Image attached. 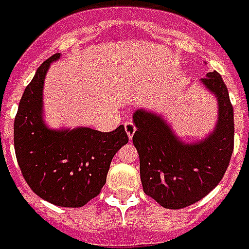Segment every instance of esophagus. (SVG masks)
<instances>
[{"instance_id":"obj_1","label":"esophagus","mask_w":249,"mask_h":249,"mask_svg":"<svg viewBox=\"0 0 249 249\" xmlns=\"http://www.w3.org/2000/svg\"><path fill=\"white\" fill-rule=\"evenodd\" d=\"M124 130H126V134H127V137L130 139L133 138V135L135 134V130H137V127H135V124H134L133 122H124Z\"/></svg>"}]
</instances>
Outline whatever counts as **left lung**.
I'll return each instance as SVG.
<instances>
[{"instance_id":"8db88e82","label":"left lung","mask_w":249,"mask_h":249,"mask_svg":"<svg viewBox=\"0 0 249 249\" xmlns=\"http://www.w3.org/2000/svg\"><path fill=\"white\" fill-rule=\"evenodd\" d=\"M201 83L217 100V121L204 138L184 141L156 111L138 108L133 114L142 186L166 209L189 206L212 192L233 151V108L223 77L208 72Z\"/></svg>"}]
</instances>
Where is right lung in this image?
<instances>
[{"label": "right lung", "mask_w": 249, "mask_h": 249, "mask_svg": "<svg viewBox=\"0 0 249 249\" xmlns=\"http://www.w3.org/2000/svg\"><path fill=\"white\" fill-rule=\"evenodd\" d=\"M53 54L28 84L15 119V150L26 184L43 200L80 208L100 193L110 163L128 142L124 127L102 133L89 127L52 128L44 119V83Z\"/></svg>", "instance_id": "right-lung-1"}]
</instances>
